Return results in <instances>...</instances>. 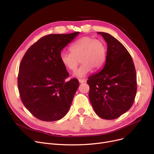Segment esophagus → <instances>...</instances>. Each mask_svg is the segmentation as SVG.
Here are the masks:
<instances>
[{"instance_id":"obj_1","label":"esophagus","mask_w":154,"mask_h":154,"mask_svg":"<svg viewBox=\"0 0 154 154\" xmlns=\"http://www.w3.org/2000/svg\"><path fill=\"white\" fill-rule=\"evenodd\" d=\"M79 81L80 83H81V84L85 82V81L84 79H79Z\"/></svg>"}]
</instances>
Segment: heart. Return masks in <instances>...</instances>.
Masks as SVG:
<instances>
[{"label":"heart","instance_id":"b5f03b06","mask_svg":"<svg viewBox=\"0 0 154 154\" xmlns=\"http://www.w3.org/2000/svg\"><path fill=\"white\" fill-rule=\"evenodd\" d=\"M70 51L71 53L62 51L60 61L66 69L73 71L76 69L80 59L82 64L73 73V75L78 78L85 77L92 68L100 69L106 60L104 43L91 36H84L77 39L70 46Z\"/></svg>","mask_w":154,"mask_h":154}]
</instances>
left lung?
<instances>
[{
	"label": "left lung",
	"instance_id": "1",
	"mask_svg": "<svg viewBox=\"0 0 154 154\" xmlns=\"http://www.w3.org/2000/svg\"><path fill=\"white\" fill-rule=\"evenodd\" d=\"M108 45L102 70L88 78L89 97L95 112L114 119L128 111L137 93L136 70L125 46L108 33L98 32Z\"/></svg>",
	"mask_w": 154,
	"mask_h": 154
}]
</instances>
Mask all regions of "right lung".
I'll return each mask as SVG.
<instances>
[{
  "mask_svg": "<svg viewBox=\"0 0 154 154\" xmlns=\"http://www.w3.org/2000/svg\"><path fill=\"white\" fill-rule=\"evenodd\" d=\"M79 32L52 34L40 38L24 54L19 66L17 85L20 97L36 118L55 122L68 112L79 86L77 79L60 61V54Z\"/></svg>",
  "mask_w": 154,
  "mask_h": 154,
  "instance_id": "1",
  "label": "right lung"
}]
</instances>
